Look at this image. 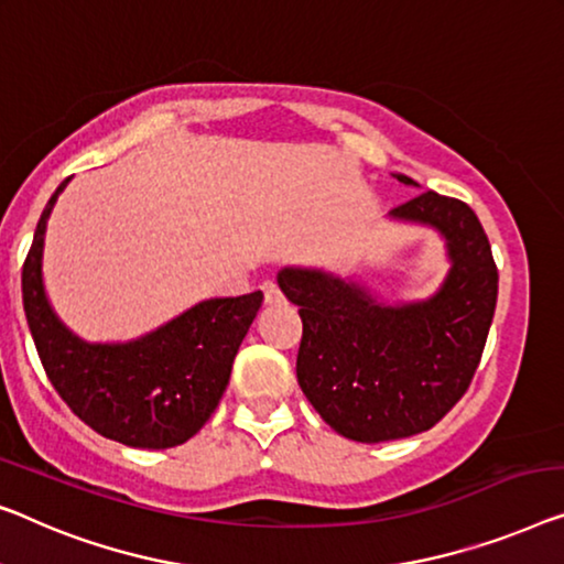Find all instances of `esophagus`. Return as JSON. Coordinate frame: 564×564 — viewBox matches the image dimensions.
Wrapping results in <instances>:
<instances>
[{"label":"esophagus","mask_w":564,"mask_h":564,"mask_svg":"<svg viewBox=\"0 0 564 564\" xmlns=\"http://www.w3.org/2000/svg\"><path fill=\"white\" fill-rule=\"evenodd\" d=\"M263 299H265V304H268V306L281 304V301H283L281 285L275 283V281H265V283H263Z\"/></svg>","instance_id":"esophagus-1"}]
</instances>
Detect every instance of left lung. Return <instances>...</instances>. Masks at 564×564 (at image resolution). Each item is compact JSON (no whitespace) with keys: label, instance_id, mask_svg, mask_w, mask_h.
<instances>
[{"label":"left lung","instance_id":"1","mask_svg":"<svg viewBox=\"0 0 564 564\" xmlns=\"http://www.w3.org/2000/svg\"><path fill=\"white\" fill-rule=\"evenodd\" d=\"M390 215L433 225L448 242V279L423 304L382 306L357 283L322 271L279 273L304 322L301 390L326 425L359 443L431 431L466 394L497 308V263L466 202L423 192Z\"/></svg>","mask_w":564,"mask_h":564}]
</instances>
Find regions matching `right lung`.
Returning <instances> with one entry per match:
<instances>
[{
    "instance_id": "obj_1",
    "label": "right lung",
    "mask_w": 564,
    "mask_h": 564,
    "mask_svg": "<svg viewBox=\"0 0 564 564\" xmlns=\"http://www.w3.org/2000/svg\"><path fill=\"white\" fill-rule=\"evenodd\" d=\"M42 209L22 265V301L47 380L65 405L104 438L162 451L187 443L215 413L232 359L263 304V293L209 299L162 329L129 344H86L50 308L42 285V246L50 209Z\"/></svg>"
}]
</instances>
